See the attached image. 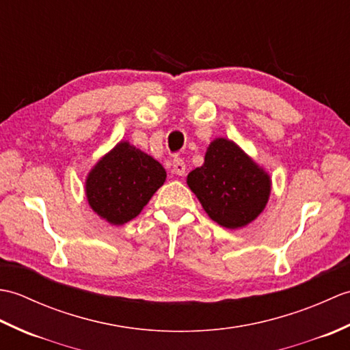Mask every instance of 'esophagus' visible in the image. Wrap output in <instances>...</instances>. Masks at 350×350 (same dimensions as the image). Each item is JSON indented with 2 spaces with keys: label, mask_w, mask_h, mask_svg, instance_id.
Segmentation results:
<instances>
[{
  "label": "esophagus",
  "mask_w": 350,
  "mask_h": 350,
  "mask_svg": "<svg viewBox=\"0 0 350 350\" xmlns=\"http://www.w3.org/2000/svg\"><path fill=\"white\" fill-rule=\"evenodd\" d=\"M173 171H174V174H177V176H183L185 174V171H187V165H185L183 159L174 158V161H173Z\"/></svg>",
  "instance_id": "esophagus-1"
}]
</instances>
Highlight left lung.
I'll list each match as a JSON object with an SVG mask.
<instances>
[{
    "mask_svg": "<svg viewBox=\"0 0 350 350\" xmlns=\"http://www.w3.org/2000/svg\"><path fill=\"white\" fill-rule=\"evenodd\" d=\"M187 183L209 218L230 230L257 219L272 189L266 170L224 137L212 141L203 165L191 171Z\"/></svg>",
    "mask_w": 350,
    "mask_h": 350,
    "instance_id": "obj_1",
    "label": "left lung"
}]
</instances>
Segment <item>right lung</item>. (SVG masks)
<instances>
[{"instance_id": "right-lung-1", "label": "right lung", "mask_w": 350, "mask_h": 350, "mask_svg": "<svg viewBox=\"0 0 350 350\" xmlns=\"http://www.w3.org/2000/svg\"><path fill=\"white\" fill-rule=\"evenodd\" d=\"M165 179L158 161L122 139L88 171L85 197L98 217L123 226L138 217Z\"/></svg>"}]
</instances>
